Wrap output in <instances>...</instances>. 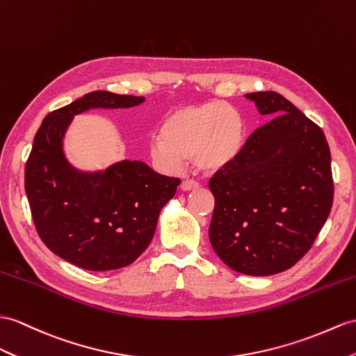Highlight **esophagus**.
Instances as JSON below:
<instances>
[{
	"label": "esophagus",
	"instance_id": "1",
	"mask_svg": "<svg viewBox=\"0 0 356 356\" xmlns=\"http://www.w3.org/2000/svg\"><path fill=\"white\" fill-rule=\"evenodd\" d=\"M199 187V183L195 179H184L183 183H181V190H184V192H190V190H195Z\"/></svg>",
	"mask_w": 356,
	"mask_h": 356
}]
</instances>
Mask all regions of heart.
<instances>
[{"label":"heart","instance_id":"heart-1","mask_svg":"<svg viewBox=\"0 0 356 356\" xmlns=\"http://www.w3.org/2000/svg\"><path fill=\"white\" fill-rule=\"evenodd\" d=\"M245 145V120L229 104L210 101L170 111L151 137V155L160 168L175 170L193 159L204 172L236 161Z\"/></svg>","mask_w":356,"mask_h":356}]
</instances>
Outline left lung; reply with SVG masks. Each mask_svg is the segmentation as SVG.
I'll return each instance as SVG.
<instances>
[{
	"mask_svg": "<svg viewBox=\"0 0 356 356\" xmlns=\"http://www.w3.org/2000/svg\"><path fill=\"white\" fill-rule=\"evenodd\" d=\"M273 115L240 155L210 179L211 246L232 270L267 276L287 270L313 246L331 213V152L317 124L276 92L246 95Z\"/></svg>",
	"mask_w": 356,
	"mask_h": 356,
	"instance_id": "obj_1",
	"label": "left lung"
}]
</instances>
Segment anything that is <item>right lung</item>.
Instances as JSON below:
<instances>
[{"label": "right lung", "mask_w": 356, "mask_h": 356, "mask_svg": "<svg viewBox=\"0 0 356 356\" xmlns=\"http://www.w3.org/2000/svg\"><path fill=\"white\" fill-rule=\"evenodd\" d=\"M143 97L107 90L86 93L43 119L25 163V193L34 227L49 250L78 267L115 270L148 248L163 205L179 178L143 161L124 160L104 172L81 173L63 155L62 140L74 115L89 108L134 107Z\"/></svg>", "instance_id": "1"}]
</instances>
